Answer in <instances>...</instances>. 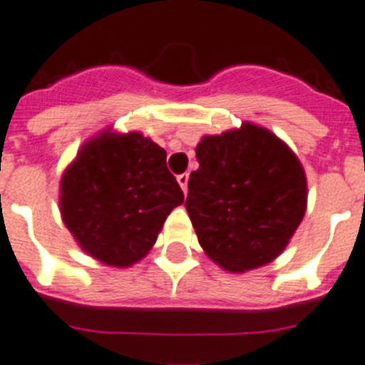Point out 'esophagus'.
Listing matches in <instances>:
<instances>
[{
	"label": "esophagus",
	"mask_w": 365,
	"mask_h": 365,
	"mask_svg": "<svg viewBox=\"0 0 365 365\" xmlns=\"http://www.w3.org/2000/svg\"><path fill=\"white\" fill-rule=\"evenodd\" d=\"M178 183H180V187H182V189H183V192H187V183H189V175H187V173L180 175L178 176Z\"/></svg>",
	"instance_id": "esophagus-1"
}]
</instances>
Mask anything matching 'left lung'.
Masks as SVG:
<instances>
[{
    "instance_id": "8db88e82",
    "label": "left lung",
    "mask_w": 365,
    "mask_h": 365,
    "mask_svg": "<svg viewBox=\"0 0 365 365\" xmlns=\"http://www.w3.org/2000/svg\"><path fill=\"white\" fill-rule=\"evenodd\" d=\"M185 209L198 242L229 272L264 267L284 252L307 209V178L297 154L251 121L203 136Z\"/></svg>"
}]
</instances>
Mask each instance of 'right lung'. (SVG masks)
I'll return each mask as SVG.
<instances>
[{
    "label": "right lung",
    "instance_id": "right-lung-1",
    "mask_svg": "<svg viewBox=\"0 0 365 365\" xmlns=\"http://www.w3.org/2000/svg\"><path fill=\"white\" fill-rule=\"evenodd\" d=\"M167 153L138 130L88 138L60 182V212L81 251L110 267H130L156 244L183 192Z\"/></svg>",
    "mask_w": 365,
    "mask_h": 365
}]
</instances>
